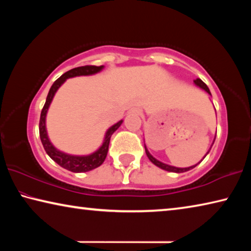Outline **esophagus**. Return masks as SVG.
Returning <instances> with one entry per match:
<instances>
[{
	"instance_id": "1",
	"label": "esophagus",
	"mask_w": 251,
	"mask_h": 251,
	"mask_svg": "<svg viewBox=\"0 0 251 251\" xmlns=\"http://www.w3.org/2000/svg\"><path fill=\"white\" fill-rule=\"evenodd\" d=\"M130 112H131V113H133V114H136V115H139V114H141V112H142V110H141V109H139V108H133V109H131V110H130Z\"/></svg>"
}]
</instances>
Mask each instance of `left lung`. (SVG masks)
Here are the masks:
<instances>
[{
  "instance_id": "1",
  "label": "left lung",
  "mask_w": 251,
  "mask_h": 251,
  "mask_svg": "<svg viewBox=\"0 0 251 251\" xmlns=\"http://www.w3.org/2000/svg\"><path fill=\"white\" fill-rule=\"evenodd\" d=\"M194 83H195V85H196V86H198V87H201V90H203L205 92H207L208 94L209 95H211L210 94V91H209V88H208V86L207 85L202 82V80L201 79V78H196L194 80ZM214 142H215V139H214ZM214 144V143H212ZM212 146V145H211ZM211 148V147H210ZM210 148H209V151H210ZM209 151H207V154L208 152H209ZM145 151H146V155H147V157L148 158H150V160L151 161L152 164L154 165H156L157 167H159V168H161V169H164V171H167V172H172V173H177V174H179V173H185V172H188V171H190V169H193V168H195L197 166V165L201 163V161L205 158V157L207 156V154L203 156V158L199 161L198 164H196V165H194V166H190V167H186V168H179V167H175V166H171V165H167V164H165V163H161V161H159L158 159H156L155 157H152L151 156V154L150 151H148V150H147V147H146V145H145Z\"/></svg>"
}]
</instances>
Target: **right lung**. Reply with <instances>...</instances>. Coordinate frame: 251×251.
<instances>
[{
	"instance_id": "obj_1",
	"label": "right lung",
	"mask_w": 251,
	"mask_h": 251,
	"mask_svg": "<svg viewBox=\"0 0 251 251\" xmlns=\"http://www.w3.org/2000/svg\"><path fill=\"white\" fill-rule=\"evenodd\" d=\"M104 69V66H94V65H87V66H80L76 67V69L71 70L66 73L63 74L61 77H58L55 82L53 83L52 86L50 88V92L46 97V101L44 104V107L42 109L41 113V118H40V137L41 142L43 144V147L45 151L48 152V155L52 158L55 163H57L59 166L67 169V171L73 172V173H86L90 172L92 169H95L100 167L101 164L104 163V160L107 156L108 151V145L109 141L114 131L118 129V127L122 125L123 121L117 122L116 124L110 126L105 134L103 144H101L99 150L92 152L90 155H71L66 154L64 151H58L56 147H55L52 143H50L48 130H46V114H48V110L50 103H52L53 97L55 93L57 92L59 87L64 84L67 78L75 77V76H87V75H93L100 72Z\"/></svg>"
}]
</instances>
